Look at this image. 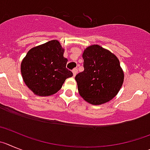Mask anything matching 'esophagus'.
<instances>
[{
	"mask_svg": "<svg viewBox=\"0 0 150 150\" xmlns=\"http://www.w3.org/2000/svg\"><path fill=\"white\" fill-rule=\"evenodd\" d=\"M77 72H78V69H77V68L73 69V70H72V73H73V76H75V75H76Z\"/></svg>",
	"mask_w": 150,
	"mask_h": 150,
	"instance_id": "1",
	"label": "esophagus"
}]
</instances>
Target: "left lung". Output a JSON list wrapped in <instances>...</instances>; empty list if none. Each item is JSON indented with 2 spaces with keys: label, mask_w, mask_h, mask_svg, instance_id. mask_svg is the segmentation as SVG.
Returning <instances> with one entry per match:
<instances>
[{
  "label": "left lung",
  "mask_w": 150,
  "mask_h": 150,
  "mask_svg": "<svg viewBox=\"0 0 150 150\" xmlns=\"http://www.w3.org/2000/svg\"><path fill=\"white\" fill-rule=\"evenodd\" d=\"M82 57L84 70L75 76L81 96L94 105L111 100L120 91L124 80L118 58L98 45L87 47Z\"/></svg>",
  "instance_id": "obj_1"
}]
</instances>
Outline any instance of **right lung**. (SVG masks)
<instances>
[{"label":"right lung","instance_id":"right-lung-1","mask_svg":"<svg viewBox=\"0 0 150 150\" xmlns=\"http://www.w3.org/2000/svg\"><path fill=\"white\" fill-rule=\"evenodd\" d=\"M57 40L31 48L21 63L23 80L33 93L47 96L56 93L66 79L73 75L67 69L68 60Z\"/></svg>","mask_w":150,"mask_h":150}]
</instances>
